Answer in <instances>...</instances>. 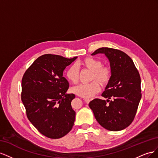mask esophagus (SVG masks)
Listing matches in <instances>:
<instances>
[{
  "label": "esophagus",
  "instance_id": "1",
  "mask_svg": "<svg viewBox=\"0 0 158 158\" xmlns=\"http://www.w3.org/2000/svg\"><path fill=\"white\" fill-rule=\"evenodd\" d=\"M84 101H85V102L87 104H88V103H89V102H90V100L88 99H84Z\"/></svg>",
  "mask_w": 158,
  "mask_h": 158
}]
</instances>
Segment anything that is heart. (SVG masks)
<instances>
[{"label": "heart", "instance_id": "obj_1", "mask_svg": "<svg viewBox=\"0 0 158 158\" xmlns=\"http://www.w3.org/2000/svg\"><path fill=\"white\" fill-rule=\"evenodd\" d=\"M102 64L100 60L95 57L88 56L78 62L76 65L70 66L66 71V76L71 83L75 84L78 82L79 66L92 71L90 80H94L89 83L82 84L73 88V92L82 98H90L100 91L99 82L102 86H106L111 79L113 70L110 66Z\"/></svg>", "mask_w": 158, "mask_h": 158}]
</instances>
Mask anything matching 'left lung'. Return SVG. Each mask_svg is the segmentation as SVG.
Segmentation results:
<instances>
[{"instance_id": "obj_1", "label": "left lung", "mask_w": 158, "mask_h": 158, "mask_svg": "<svg viewBox=\"0 0 158 158\" xmlns=\"http://www.w3.org/2000/svg\"><path fill=\"white\" fill-rule=\"evenodd\" d=\"M98 53L106 55L113 70L111 79L102 95L109 99H94L89 106L102 127L110 131H121L136 115L142 97L140 74L132 59L122 51L102 47L92 55Z\"/></svg>"}]
</instances>
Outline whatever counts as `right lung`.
Here are the masks:
<instances>
[{
    "instance_id": "obj_1",
    "label": "right lung",
    "mask_w": 158,
    "mask_h": 158,
    "mask_svg": "<svg viewBox=\"0 0 158 158\" xmlns=\"http://www.w3.org/2000/svg\"><path fill=\"white\" fill-rule=\"evenodd\" d=\"M76 58L41 55L22 80L21 99L27 118L41 134L52 139L67 135L74 125L76 113L71 102L75 95L66 94L69 84L63 73Z\"/></svg>"
}]
</instances>
